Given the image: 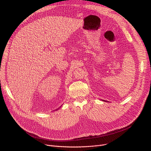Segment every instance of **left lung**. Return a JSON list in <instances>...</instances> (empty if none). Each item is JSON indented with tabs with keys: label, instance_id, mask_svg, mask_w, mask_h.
<instances>
[{
	"label": "left lung",
	"instance_id": "obj_1",
	"mask_svg": "<svg viewBox=\"0 0 151 151\" xmlns=\"http://www.w3.org/2000/svg\"><path fill=\"white\" fill-rule=\"evenodd\" d=\"M102 101H105V100H102Z\"/></svg>",
	"mask_w": 151,
	"mask_h": 151
}]
</instances>
